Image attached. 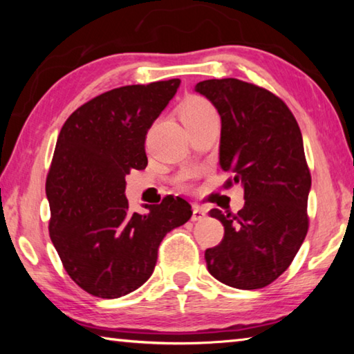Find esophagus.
<instances>
[{"mask_svg":"<svg viewBox=\"0 0 354 354\" xmlns=\"http://www.w3.org/2000/svg\"><path fill=\"white\" fill-rule=\"evenodd\" d=\"M206 217V212L200 206H194L192 209V221H200Z\"/></svg>","mask_w":354,"mask_h":354,"instance_id":"esophagus-1","label":"esophagus"}]
</instances>
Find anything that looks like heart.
I'll use <instances>...</instances> for the list:
<instances>
[{
	"label": "heart",
	"instance_id": "heart-1",
	"mask_svg": "<svg viewBox=\"0 0 354 354\" xmlns=\"http://www.w3.org/2000/svg\"><path fill=\"white\" fill-rule=\"evenodd\" d=\"M179 115H181L184 124H189V123L198 122V120H203L206 117L217 115V113H215L212 104L209 103L206 98L190 97L184 101L181 107H179Z\"/></svg>",
	"mask_w": 354,
	"mask_h": 354
}]
</instances>
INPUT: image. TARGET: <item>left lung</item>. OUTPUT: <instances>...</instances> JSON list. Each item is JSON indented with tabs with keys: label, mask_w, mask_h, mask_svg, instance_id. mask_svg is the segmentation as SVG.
Masks as SVG:
<instances>
[{
	"label": "left lung",
	"mask_w": 354,
	"mask_h": 354,
	"mask_svg": "<svg viewBox=\"0 0 354 354\" xmlns=\"http://www.w3.org/2000/svg\"><path fill=\"white\" fill-rule=\"evenodd\" d=\"M221 118L220 167L241 184L245 205L236 215L212 209L225 236L205 253L209 273L236 289L266 287L281 277L308 232L310 173L301 131L277 95L236 77L195 86Z\"/></svg>",
	"instance_id": "1"
}]
</instances>
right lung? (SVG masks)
Listing matches in <instances>:
<instances>
[{
  "label": "right lung",
  "instance_id": "add662e5",
  "mask_svg": "<svg viewBox=\"0 0 354 354\" xmlns=\"http://www.w3.org/2000/svg\"><path fill=\"white\" fill-rule=\"evenodd\" d=\"M179 80L113 88L71 113L46 178L50 237L64 268L91 295L118 298L147 283L162 239L192 217L169 195L147 214L129 211V171L148 164L145 136L175 97Z\"/></svg>",
  "mask_w": 354,
  "mask_h": 354
}]
</instances>
